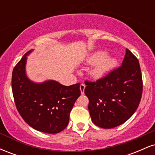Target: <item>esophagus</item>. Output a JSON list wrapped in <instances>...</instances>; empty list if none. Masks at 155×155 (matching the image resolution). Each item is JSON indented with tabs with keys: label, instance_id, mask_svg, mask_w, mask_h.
<instances>
[{
	"label": "esophagus",
	"instance_id": "esophagus-1",
	"mask_svg": "<svg viewBox=\"0 0 155 155\" xmlns=\"http://www.w3.org/2000/svg\"><path fill=\"white\" fill-rule=\"evenodd\" d=\"M85 84H81V85H80V91H81V95H83L84 93V89H85Z\"/></svg>",
	"mask_w": 155,
	"mask_h": 155
}]
</instances>
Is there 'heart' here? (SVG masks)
<instances>
[{"label": "heart", "mask_w": 155, "mask_h": 155, "mask_svg": "<svg viewBox=\"0 0 155 155\" xmlns=\"http://www.w3.org/2000/svg\"><path fill=\"white\" fill-rule=\"evenodd\" d=\"M86 63L94 65L89 71L90 77L99 80L117 66L118 60L114 57L108 56L106 51H97L89 55L86 58Z\"/></svg>", "instance_id": "b5f03b06"}]
</instances>
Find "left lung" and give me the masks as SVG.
Here are the masks:
<instances>
[{
	"mask_svg": "<svg viewBox=\"0 0 155 155\" xmlns=\"http://www.w3.org/2000/svg\"><path fill=\"white\" fill-rule=\"evenodd\" d=\"M85 84L92 122L101 128L117 127L130 118L140 104L143 82L139 62L126 49L122 66L96 82Z\"/></svg>",
	"mask_w": 155,
	"mask_h": 155,
	"instance_id": "8db88e82",
	"label": "left lung"
}]
</instances>
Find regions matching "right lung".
Returning a JSON list of instances; mask_svg holds the SVG:
<instances>
[{"label": "right lung", "mask_w": 155, "mask_h": 155, "mask_svg": "<svg viewBox=\"0 0 155 155\" xmlns=\"http://www.w3.org/2000/svg\"><path fill=\"white\" fill-rule=\"evenodd\" d=\"M25 54L12 72V87L19 114L31 127L55 134L63 130L69 122L70 112L81 95L80 84L64 86L55 80L35 82L28 77Z\"/></svg>", "instance_id": "right-lung-1"}]
</instances>
